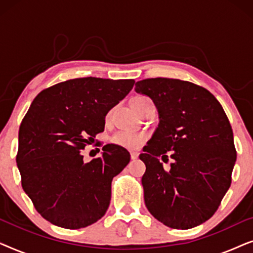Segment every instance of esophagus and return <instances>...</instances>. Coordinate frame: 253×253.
I'll list each match as a JSON object with an SVG mask.
<instances>
[{
    "label": "esophagus",
    "instance_id": "1",
    "mask_svg": "<svg viewBox=\"0 0 253 253\" xmlns=\"http://www.w3.org/2000/svg\"><path fill=\"white\" fill-rule=\"evenodd\" d=\"M130 155H131V159H132V160H136V159L138 158V155H139V154H138L137 152H131Z\"/></svg>",
    "mask_w": 253,
    "mask_h": 253
}]
</instances>
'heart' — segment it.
Segmentation results:
<instances>
[{
    "mask_svg": "<svg viewBox=\"0 0 253 253\" xmlns=\"http://www.w3.org/2000/svg\"><path fill=\"white\" fill-rule=\"evenodd\" d=\"M143 99H146V96H134L131 101H138V100ZM146 139L147 136L145 133L129 132V131H120L112 137L113 144L127 148V150H136V148L140 147Z\"/></svg>",
    "mask_w": 253,
    "mask_h": 253,
    "instance_id": "b5f03b06",
    "label": "heart"
}]
</instances>
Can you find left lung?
<instances>
[{
  "label": "left lung",
  "instance_id": "left-lung-1",
  "mask_svg": "<svg viewBox=\"0 0 253 253\" xmlns=\"http://www.w3.org/2000/svg\"><path fill=\"white\" fill-rule=\"evenodd\" d=\"M134 91L153 100L159 126L139 159L144 200L155 219L174 229H190L213 216L231 184L236 162L233 129L212 93L193 83L148 78ZM173 159L166 171L168 155Z\"/></svg>",
  "mask_w": 253,
  "mask_h": 253
}]
</instances>
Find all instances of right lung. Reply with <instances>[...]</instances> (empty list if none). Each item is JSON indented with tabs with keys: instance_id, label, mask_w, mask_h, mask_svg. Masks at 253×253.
<instances>
[{
	"instance_id": "obj_1",
	"label": "right lung",
	"mask_w": 253,
	"mask_h": 253,
	"mask_svg": "<svg viewBox=\"0 0 253 253\" xmlns=\"http://www.w3.org/2000/svg\"><path fill=\"white\" fill-rule=\"evenodd\" d=\"M133 79L76 78L41 91L19 126L16 161L22 186L43 219L79 229L105 215L112 181L130 153L107 144L85 164L82 151L105 129V116L133 87Z\"/></svg>"
}]
</instances>
